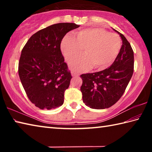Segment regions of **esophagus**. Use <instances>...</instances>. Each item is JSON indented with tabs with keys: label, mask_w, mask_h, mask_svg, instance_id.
I'll list each match as a JSON object with an SVG mask.
<instances>
[{
	"label": "esophagus",
	"mask_w": 152,
	"mask_h": 152,
	"mask_svg": "<svg viewBox=\"0 0 152 152\" xmlns=\"http://www.w3.org/2000/svg\"><path fill=\"white\" fill-rule=\"evenodd\" d=\"M72 76L73 77H78L80 76V74L76 72H72Z\"/></svg>",
	"instance_id": "1"
}]
</instances>
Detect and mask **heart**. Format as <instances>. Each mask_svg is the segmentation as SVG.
Returning a JSON list of instances; mask_svg holds the SVG:
<instances>
[{
  "mask_svg": "<svg viewBox=\"0 0 152 152\" xmlns=\"http://www.w3.org/2000/svg\"><path fill=\"white\" fill-rule=\"evenodd\" d=\"M122 46L119 35L102 28H87L66 35L61 43V50L66 60L71 61L85 49L86 54L71 62L70 67L76 72L104 70L114 62Z\"/></svg>",
  "mask_w": 152,
  "mask_h": 152,
  "instance_id": "obj_1",
  "label": "heart"
}]
</instances>
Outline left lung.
<instances>
[{
	"label": "left lung",
	"instance_id": "obj_1",
	"mask_svg": "<svg viewBox=\"0 0 152 152\" xmlns=\"http://www.w3.org/2000/svg\"><path fill=\"white\" fill-rule=\"evenodd\" d=\"M122 46L114 62L102 71L80 75L82 100L91 109L109 108L119 101L132 78L134 70V54L129 42L121 33Z\"/></svg>",
	"mask_w": 152,
	"mask_h": 152
}]
</instances>
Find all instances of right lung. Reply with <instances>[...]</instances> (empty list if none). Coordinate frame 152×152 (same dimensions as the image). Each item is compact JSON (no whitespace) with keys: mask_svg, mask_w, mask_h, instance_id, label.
<instances>
[{"mask_svg":"<svg viewBox=\"0 0 152 152\" xmlns=\"http://www.w3.org/2000/svg\"><path fill=\"white\" fill-rule=\"evenodd\" d=\"M79 27L72 23L50 25L33 34L23 48L19 78L30 101L40 109H56L64 103L72 77L60 44L67 33Z\"/></svg>","mask_w":152,"mask_h":152,"instance_id":"obj_1","label":"right lung"}]
</instances>
